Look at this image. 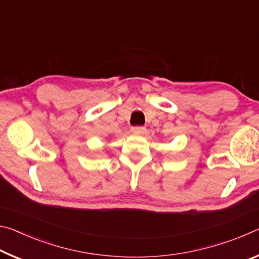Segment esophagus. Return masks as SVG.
Masks as SVG:
<instances>
[{"label":"esophagus","mask_w":259,"mask_h":259,"mask_svg":"<svg viewBox=\"0 0 259 259\" xmlns=\"http://www.w3.org/2000/svg\"><path fill=\"white\" fill-rule=\"evenodd\" d=\"M146 131V129L144 126H133L131 128V133L133 134H137V135H142Z\"/></svg>","instance_id":"obj_1"}]
</instances>
